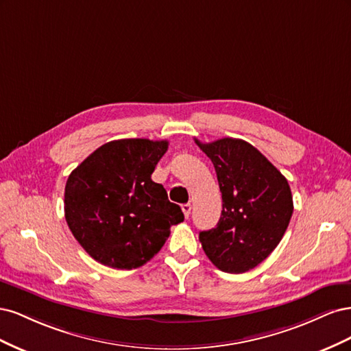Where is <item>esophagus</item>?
Listing matches in <instances>:
<instances>
[{"label":"esophagus","instance_id":"obj_1","mask_svg":"<svg viewBox=\"0 0 351 351\" xmlns=\"http://www.w3.org/2000/svg\"><path fill=\"white\" fill-rule=\"evenodd\" d=\"M182 210H183L184 217H186V218H189V215H190V210H192V205H190V204H184V205L182 206Z\"/></svg>","mask_w":351,"mask_h":351}]
</instances>
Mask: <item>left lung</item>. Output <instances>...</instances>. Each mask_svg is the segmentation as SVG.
I'll use <instances>...</instances> for the list:
<instances>
[{
    "instance_id": "1",
    "label": "left lung",
    "mask_w": 351,
    "mask_h": 351,
    "mask_svg": "<svg viewBox=\"0 0 351 351\" xmlns=\"http://www.w3.org/2000/svg\"><path fill=\"white\" fill-rule=\"evenodd\" d=\"M195 142L214 164L222 195L217 227L199 232L202 247L218 269L247 272L269 256L289 227V182L247 142L232 137Z\"/></svg>"
}]
</instances>
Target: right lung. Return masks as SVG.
<instances>
[{"instance_id":"add662e5","label":"right lung","mask_w":351,"mask_h":351,"mask_svg":"<svg viewBox=\"0 0 351 351\" xmlns=\"http://www.w3.org/2000/svg\"><path fill=\"white\" fill-rule=\"evenodd\" d=\"M167 149V141H112L69 176L66 221L95 261L117 269L139 268L161 250L171 226L184 221L164 186L151 178Z\"/></svg>"}]
</instances>
